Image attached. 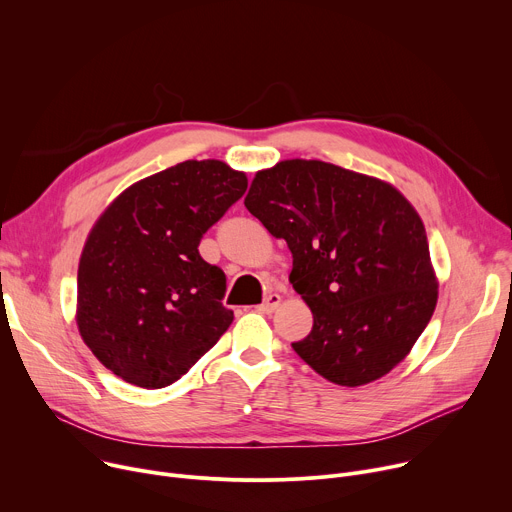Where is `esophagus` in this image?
I'll return each instance as SVG.
<instances>
[{"label": "esophagus", "instance_id": "34e87169", "mask_svg": "<svg viewBox=\"0 0 512 512\" xmlns=\"http://www.w3.org/2000/svg\"><path fill=\"white\" fill-rule=\"evenodd\" d=\"M278 305H280V295L270 293V295L264 299V303L258 305V311H262V313H272Z\"/></svg>", "mask_w": 512, "mask_h": 512}]
</instances>
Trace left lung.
I'll return each instance as SVG.
<instances>
[{
  "mask_svg": "<svg viewBox=\"0 0 512 512\" xmlns=\"http://www.w3.org/2000/svg\"><path fill=\"white\" fill-rule=\"evenodd\" d=\"M293 254L291 282L313 311L293 350L339 386L399 364L427 327L437 282L425 227L394 187L321 160L260 170L244 201Z\"/></svg>",
  "mask_w": 512,
  "mask_h": 512,
  "instance_id": "obj_1",
  "label": "left lung"
}]
</instances>
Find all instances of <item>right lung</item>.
Returning a JSON list of instances; mask_svg holds the SVG:
<instances>
[{"label": "right lung", "instance_id": "add662e5", "mask_svg": "<svg viewBox=\"0 0 512 512\" xmlns=\"http://www.w3.org/2000/svg\"><path fill=\"white\" fill-rule=\"evenodd\" d=\"M246 187L219 160H187L132 185L99 217L79 262L77 325L107 370L168 386L230 327L225 274L199 242Z\"/></svg>", "mask_w": 512, "mask_h": 512}]
</instances>
